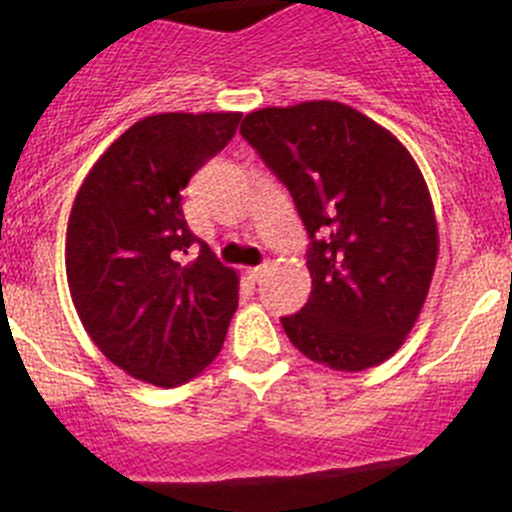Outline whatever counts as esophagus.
Instances as JSON below:
<instances>
[{
	"label": "esophagus",
	"mask_w": 512,
	"mask_h": 512,
	"mask_svg": "<svg viewBox=\"0 0 512 512\" xmlns=\"http://www.w3.org/2000/svg\"><path fill=\"white\" fill-rule=\"evenodd\" d=\"M266 273H268V263H261V266L249 268V278H251V281H261V278L266 276Z\"/></svg>",
	"instance_id": "esophagus-1"
}]
</instances>
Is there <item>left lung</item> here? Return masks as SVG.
<instances>
[{"label":"left lung","instance_id":"8db88e82","mask_svg":"<svg viewBox=\"0 0 512 512\" xmlns=\"http://www.w3.org/2000/svg\"><path fill=\"white\" fill-rule=\"evenodd\" d=\"M241 135L291 192L313 291L281 318L308 360L360 372L389 360L421 313L439 254L434 204L407 147L350 105L254 110Z\"/></svg>","mask_w":512,"mask_h":512}]
</instances>
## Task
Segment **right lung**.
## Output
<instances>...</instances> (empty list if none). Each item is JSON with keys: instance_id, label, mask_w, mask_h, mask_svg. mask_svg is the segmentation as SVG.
I'll return each instance as SVG.
<instances>
[{"instance_id": "add662e5", "label": "right lung", "mask_w": 512, "mask_h": 512, "mask_svg": "<svg viewBox=\"0 0 512 512\" xmlns=\"http://www.w3.org/2000/svg\"><path fill=\"white\" fill-rule=\"evenodd\" d=\"M241 113H162L125 130L83 179L66 278L83 328L130 377L179 387L214 362L239 276L182 214V189L234 138ZM200 246L192 262L183 254Z\"/></svg>"}]
</instances>
